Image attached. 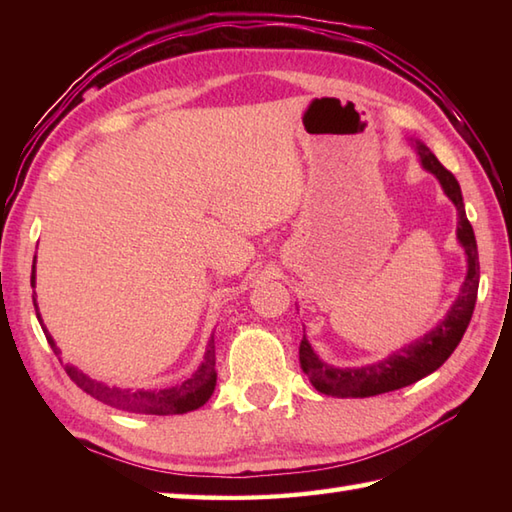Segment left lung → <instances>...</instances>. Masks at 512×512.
<instances>
[{
  "label": "left lung",
  "mask_w": 512,
  "mask_h": 512,
  "mask_svg": "<svg viewBox=\"0 0 512 512\" xmlns=\"http://www.w3.org/2000/svg\"><path fill=\"white\" fill-rule=\"evenodd\" d=\"M416 151L422 167L431 171L433 176L440 180L444 193L449 195V200L455 204V209H458V239L464 246L466 262H469L462 290L458 299L453 301L447 317H444L431 332H427L422 339L409 343L407 347H402V350L394 352L391 356L383 358V361L365 367L341 369L323 363L321 358L314 354L306 334H303L299 345L301 369L310 378L314 389L321 391L325 396L369 398L416 383V380L436 372V369L447 361L455 347L462 341V336L471 323L477 299V286H480V259H477V242L473 226L466 220L460 184L449 169H444L440 165V160L431 154L429 147L416 143Z\"/></svg>",
  "instance_id": "obj_1"
}]
</instances>
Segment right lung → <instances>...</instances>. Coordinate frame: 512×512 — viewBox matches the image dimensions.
I'll use <instances>...</instances> for the list:
<instances>
[{
	"instance_id": "add662e5",
	"label": "right lung",
	"mask_w": 512,
	"mask_h": 512,
	"mask_svg": "<svg viewBox=\"0 0 512 512\" xmlns=\"http://www.w3.org/2000/svg\"><path fill=\"white\" fill-rule=\"evenodd\" d=\"M30 284L35 286V266H32V277ZM32 303H35V312L37 319L43 328V334L52 347L54 354H61V350L54 345L52 336L48 334L46 325L41 321V314L37 308V299L32 297ZM65 374L70 376L72 383L76 387H81L85 394H90L92 398L105 402V405L116 407L121 411H129V413H149V416H176V413H187V411H195L200 409L206 400L211 398L213 389H215V343L213 336L209 341V347H206L204 361L198 367L191 378L184 380L180 385H173L167 389H123V387H107L99 380H92L90 376H85L79 369L72 365H63Z\"/></svg>"
}]
</instances>
